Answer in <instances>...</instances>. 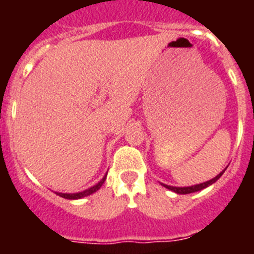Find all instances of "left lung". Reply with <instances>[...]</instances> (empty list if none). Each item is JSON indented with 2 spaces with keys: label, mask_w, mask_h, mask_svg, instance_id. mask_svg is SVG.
<instances>
[{
  "label": "left lung",
  "mask_w": 254,
  "mask_h": 254,
  "mask_svg": "<svg viewBox=\"0 0 254 254\" xmlns=\"http://www.w3.org/2000/svg\"><path fill=\"white\" fill-rule=\"evenodd\" d=\"M226 169V168H225ZM225 169L223 170L221 173H219L215 178L210 179V181L207 182H203V183H199V185H194V186H190V187H174V186H168V185H164V183H161V186H164L165 188H168V190H173V192H176V193L178 194H188V193H193V192H198V190H205V188H207L208 186L214 185L215 182L217 181V179L220 178V177L223 176L224 172H225Z\"/></svg>",
  "instance_id": "left-lung-1"
}]
</instances>
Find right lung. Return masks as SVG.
Returning a JSON list of instances; mask_svg holds the SVG:
<instances>
[{"label":"right lung","mask_w":254,"mask_h":254,"mask_svg":"<svg viewBox=\"0 0 254 254\" xmlns=\"http://www.w3.org/2000/svg\"><path fill=\"white\" fill-rule=\"evenodd\" d=\"M105 179H107V174H105V176L103 177V178L100 179V181L98 182L95 186H93V187H90V188H87V190H81V192H76V193H62V192H56V194H58L60 197H64V198H67V199L84 198V197L90 196V194H93L94 192H96V190H99V188L103 186V183H104Z\"/></svg>","instance_id":"1"}]
</instances>
